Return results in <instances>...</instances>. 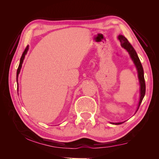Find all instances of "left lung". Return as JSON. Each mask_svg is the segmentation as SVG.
<instances>
[{
	"mask_svg": "<svg viewBox=\"0 0 159 159\" xmlns=\"http://www.w3.org/2000/svg\"><path fill=\"white\" fill-rule=\"evenodd\" d=\"M118 38H119L120 42H121V46L123 48H124L125 50H127V51L129 52V54H130V56H131V59L133 60L134 65L136 66V68H137V70L138 71V77L139 79V82H140V85H141V88H140L141 97H140V101H139L138 108H137V110H138L139 107H140V105L144 98V96H145V91H146V85H145V78H144L143 68L141 61L139 58L138 55L137 54L135 50L134 49V48L132 46V45L130 44L127 38L122 35H119L118 36ZM123 123H113V124L120 125Z\"/></svg>",
	"mask_w": 159,
	"mask_h": 159,
	"instance_id": "8db88e82",
	"label": "left lung"
}]
</instances>
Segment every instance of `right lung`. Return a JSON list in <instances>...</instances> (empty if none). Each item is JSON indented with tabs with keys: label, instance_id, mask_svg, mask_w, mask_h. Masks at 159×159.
Masks as SVG:
<instances>
[{
	"label": "right lung",
	"instance_id": "add662e5",
	"mask_svg": "<svg viewBox=\"0 0 159 159\" xmlns=\"http://www.w3.org/2000/svg\"><path fill=\"white\" fill-rule=\"evenodd\" d=\"M28 50V46H26V48H25V51L23 52V53H22V56H21V57H20V64H19L18 68V70H17V72H16V80H17V82H18V76L19 73H20V69H21V67H22V62H23L24 59H25V55L26 54V53H27Z\"/></svg>",
	"mask_w": 159,
	"mask_h": 159
}]
</instances>
